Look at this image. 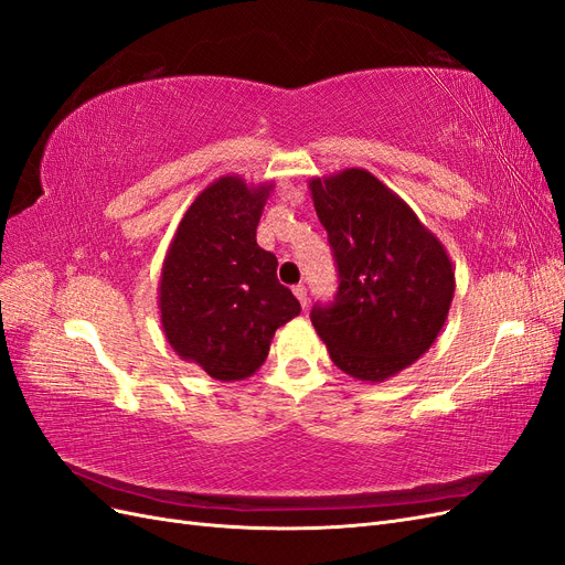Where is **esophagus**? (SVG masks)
<instances>
[{
    "instance_id": "esophagus-1",
    "label": "esophagus",
    "mask_w": 565,
    "mask_h": 565,
    "mask_svg": "<svg viewBox=\"0 0 565 565\" xmlns=\"http://www.w3.org/2000/svg\"><path fill=\"white\" fill-rule=\"evenodd\" d=\"M292 292H295V297L299 299V303H301V306L309 303V292H306V287H303V285H295V287H292Z\"/></svg>"
}]
</instances>
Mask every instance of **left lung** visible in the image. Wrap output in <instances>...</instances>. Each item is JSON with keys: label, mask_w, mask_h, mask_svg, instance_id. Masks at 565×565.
<instances>
[{"label": "left lung", "mask_w": 565, "mask_h": 565, "mask_svg": "<svg viewBox=\"0 0 565 565\" xmlns=\"http://www.w3.org/2000/svg\"><path fill=\"white\" fill-rule=\"evenodd\" d=\"M311 198L339 270L337 297L311 322L332 363L384 382L429 351L448 320L455 268L409 204L367 169L311 179Z\"/></svg>", "instance_id": "1"}]
</instances>
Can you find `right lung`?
Here are the masks:
<instances>
[{
  "instance_id": "right-lung-1",
  "label": "right lung",
  "mask_w": 565,
  "mask_h": 565,
  "mask_svg": "<svg viewBox=\"0 0 565 565\" xmlns=\"http://www.w3.org/2000/svg\"><path fill=\"white\" fill-rule=\"evenodd\" d=\"M273 183L221 177L193 200L167 249L158 287L164 337L183 361L221 382L245 380L301 306L256 245Z\"/></svg>"
}]
</instances>
